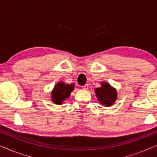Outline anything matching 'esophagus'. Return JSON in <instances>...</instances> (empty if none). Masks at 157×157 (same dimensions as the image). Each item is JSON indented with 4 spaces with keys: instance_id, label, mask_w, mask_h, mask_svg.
I'll list each match as a JSON object with an SVG mask.
<instances>
[{
    "instance_id": "esophagus-1",
    "label": "esophagus",
    "mask_w": 157,
    "mask_h": 157,
    "mask_svg": "<svg viewBox=\"0 0 157 157\" xmlns=\"http://www.w3.org/2000/svg\"><path fill=\"white\" fill-rule=\"evenodd\" d=\"M82 87L83 90H88V87H89V85H88L87 84H85V85H83Z\"/></svg>"
}]
</instances>
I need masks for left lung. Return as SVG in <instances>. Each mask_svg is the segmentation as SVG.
I'll use <instances>...</instances> for the list:
<instances>
[{
    "label": "left lung",
    "instance_id": "8db88e82",
    "mask_svg": "<svg viewBox=\"0 0 157 157\" xmlns=\"http://www.w3.org/2000/svg\"><path fill=\"white\" fill-rule=\"evenodd\" d=\"M95 93L98 100L101 105L109 107L117 99L116 90L107 82H101V87L96 88Z\"/></svg>",
    "mask_w": 157,
    "mask_h": 157
}]
</instances>
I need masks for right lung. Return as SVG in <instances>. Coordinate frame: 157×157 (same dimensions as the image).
Returning <instances> with one entry per match:
<instances>
[{
  "label": "right lung",
  "mask_w": 157,
  "mask_h": 157,
  "mask_svg": "<svg viewBox=\"0 0 157 157\" xmlns=\"http://www.w3.org/2000/svg\"><path fill=\"white\" fill-rule=\"evenodd\" d=\"M75 85H65L64 82H59L55 86L52 92V101L57 105H61L63 101L69 98L70 93L73 91Z\"/></svg>",
  "instance_id": "right-lung-1"
}]
</instances>
